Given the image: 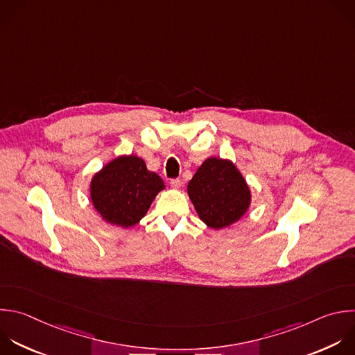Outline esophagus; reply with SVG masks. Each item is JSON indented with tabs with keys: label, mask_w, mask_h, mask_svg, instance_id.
I'll return each instance as SVG.
<instances>
[{
	"label": "esophagus",
	"mask_w": 355,
	"mask_h": 355,
	"mask_svg": "<svg viewBox=\"0 0 355 355\" xmlns=\"http://www.w3.org/2000/svg\"><path fill=\"white\" fill-rule=\"evenodd\" d=\"M170 185H171L174 189H181V187H182V181H181L180 178H174V180H171V181H170Z\"/></svg>",
	"instance_id": "1"
}]
</instances>
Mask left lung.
Wrapping results in <instances>:
<instances>
[{
	"label": "left lung",
	"mask_w": 355,
	"mask_h": 355,
	"mask_svg": "<svg viewBox=\"0 0 355 355\" xmlns=\"http://www.w3.org/2000/svg\"><path fill=\"white\" fill-rule=\"evenodd\" d=\"M199 218L213 230L240 221L252 202L251 188L231 160L206 159L187 187Z\"/></svg>",
	"instance_id": "left-lung-1"
}]
</instances>
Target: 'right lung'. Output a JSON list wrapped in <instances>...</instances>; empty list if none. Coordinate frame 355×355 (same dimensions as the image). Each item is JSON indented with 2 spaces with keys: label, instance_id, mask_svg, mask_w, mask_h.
Returning a JSON list of instances; mask_svg holds the SVG:
<instances>
[{
  "label": "right lung",
  "instance_id": "obj_1",
  "mask_svg": "<svg viewBox=\"0 0 355 355\" xmlns=\"http://www.w3.org/2000/svg\"><path fill=\"white\" fill-rule=\"evenodd\" d=\"M166 189L160 175L149 171L142 157L121 155L96 171L90 180V199L100 217L121 228L137 225L159 192Z\"/></svg>",
  "mask_w": 355,
  "mask_h": 355
}]
</instances>
